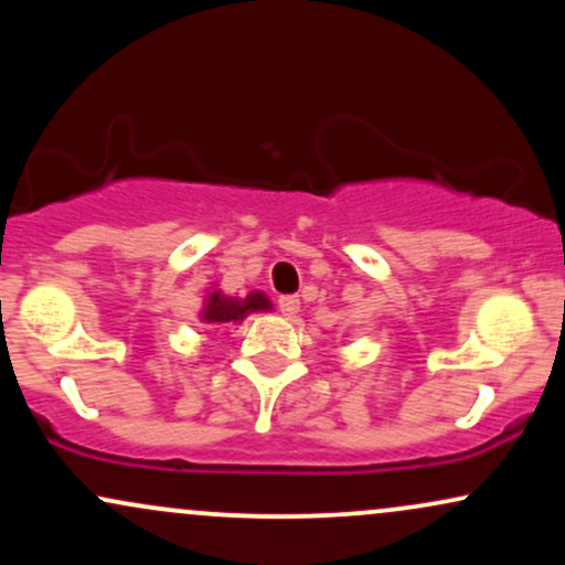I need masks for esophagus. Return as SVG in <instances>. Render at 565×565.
<instances>
[{
  "instance_id": "1",
  "label": "esophagus",
  "mask_w": 565,
  "mask_h": 565,
  "mask_svg": "<svg viewBox=\"0 0 565 565\" xmlns=\"http://www.w3.org/2000/svg\"><path fill=\"white\" fill-rule=\"evenodd\" d=\"M278 310H281L287 319H291V316H297V310H300V300H297V297H278Z\"/></svg>"
}]
</instances>
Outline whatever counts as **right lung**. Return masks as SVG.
Masks as SVG:
<instances>
[{
	"label": "right lung",
	"mask_w": 565,
	"mask_h": 565,
	"mask_svg": "<svg viewBox=\"0 0 565 565\" xmlns=\"http://www.w3.org/2000/svg\"><path fill=\"white\" fill-rule=\"evenodd\" d=\"M268 297L263 291H249L246 297H225L223 291H210L204 300V308H201V321L204 323H238L244 321L249 313H257V310H270Z\"/></svg>",
	"instance_id": "add662e5"
}]
</instances>
